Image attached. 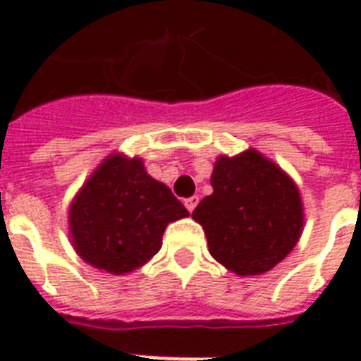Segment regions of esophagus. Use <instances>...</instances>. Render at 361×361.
I'll list each match as a JSON object with an SVG mask.
<instances>
[{"label":"esophagus","instance_id":"obj_1","mask_svg":"<svg viewBox=\"0 0 361 361\" xmlns=\"http://www.w3.org/2000/svg\"><path fill=\"white\" fill-rule=\"evenodd\" d=\"M197 204H198V197L187 198V200H185V208L189 209V212H192V209L197 208Z\"/></svg>","mask_w":361,"mask_h":361}]
</instances>
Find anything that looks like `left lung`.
Returning a JSON list of instances; mask_svg holds the SVG:
<instances>
[{
  "label": "left lung",
  "mask_w": 361,
  "mask_h": 361,
  "mask_svg": "<svg viewBox=\"0 0 361 361\" xmlns=\"http://www.w3.org/2000/svg\"><path fill=\"white\" fill-rule=\"evenodd\" d=\"M212 187L192 212L212 257L238 275L266 274L285 260L303 228L302 197L290 176L247 149L215 161Z\"/></svg>",
  "instance_id": "1"
}]
</instances>
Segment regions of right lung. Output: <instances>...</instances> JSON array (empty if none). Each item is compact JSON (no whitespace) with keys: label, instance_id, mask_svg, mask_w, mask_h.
Instances as JSON below:
<instances>
[{"label":"right lung","instance_id":"1","mask_svg":"<svg viewBox=\"0 0 361 361\" xmlns=\"http://www.w3.org/2000/svg\"><path fill=\"white\" fill-rule=\"evenodd\" d=\"M187 215L169 187L147 174L142 159L112 153L71 204L69 232L87 264L123 275L144 266L163 245L169 223Z\"/></svg>","mask_w":361,"mask_h":361}]
</instances>
